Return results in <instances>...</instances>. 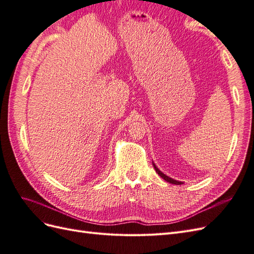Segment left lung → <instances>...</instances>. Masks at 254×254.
<instances>
[{"label":"left lung","mask_w":254,"mask_h":254,"mask_svg":"<svg viewBox=\"0 0 254 254\" xmlns=\"http://www.w3.org/2000/svg\"><path fill=\"white\" fill-rule=\"evenodd\" d=\"M153 167H155V170H156V172L162 177V178L165 180V181H167V182H170V183H173V184H181V182H179V181H176V180H174V179H172V178H170V177H167V176H165L163 173H161L158 168H157V166L153 164Z\"/></svg>","instance_id":"1"}]
</instances>
